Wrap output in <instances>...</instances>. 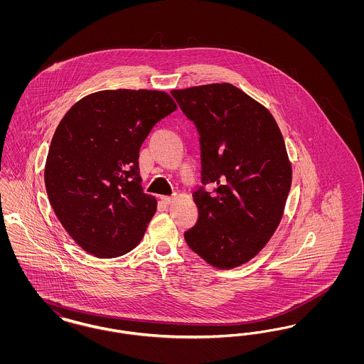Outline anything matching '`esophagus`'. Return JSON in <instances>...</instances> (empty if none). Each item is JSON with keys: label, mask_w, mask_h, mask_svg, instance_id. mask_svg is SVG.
<instances>
[{"label": "esophagus", "mask_w": 364, "mask_h": 364, "mask_svg": "<svg viewBox=\"0 0 364 364\" xmlns=\"http://www.w3.org/2000/svg\"><path fill=\"white\" fill-rule=\"evenodd\" d=\"M161 200L164 205H171L174 200L173 196H161Z\"/></svg>", "instance_id": "1"}]
</instances>
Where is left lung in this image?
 I'll return each mask as SVG.
<instances>
[{
  "instance_id": "obj_1",
  "label": "left lung",
  "mask_w": 364,
  "mask_h": 364,
  "mask_svg": "<svg viewBox=\"0 0 364 364\" xmlns=\"http://www.w3.org/2000/svg\"><path fill=\"white\" fill-rule=\"evenodd\" d=\"M200 135L202 183L198 223L186 242L217 269L257 257L277 230L292 184V165L267 107L230 83L172 90Z\"/></svg>"
}]
</instances>
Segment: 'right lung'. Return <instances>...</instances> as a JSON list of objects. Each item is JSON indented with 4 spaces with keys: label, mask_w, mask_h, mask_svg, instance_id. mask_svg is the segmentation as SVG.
Here are the masks:
<instances>
[{
    "label": "right lung",
    "mask_w": 364,
    "mask_h": 364,
    "mask_svg": "<svg viewBox=\"0 0 364 364\" xmlns=\"http://www.w3.org/2000/svg\"><path fill=\"white\" fill-rule=\"evenodd\" d=\"M177 109L159 90H104L70 107L53 135L45 184L70 237L97 258L132 251L156 211L140 186L139 150Z\"/></svg>",
    "instance_id": "1"
}]
</instances>
